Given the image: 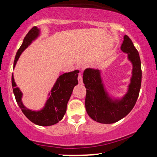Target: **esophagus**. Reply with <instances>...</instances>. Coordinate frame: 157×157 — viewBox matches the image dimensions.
Segmentation results:
<instances>
[{
    "instance_id": "1",
    "label": "esophagus",
    "mask_w": 157,
    "mask_h": 157,
    "mask_svg": "<svg viewBox=\"0 0 157 157\" xmlns=\"http://www.w3.org/2000/svg\"><path fill=\"white\" fill-rule=\"evenodd\" d=\"M77 79H78V82L80 84H82V75H81V74L78 75V77H77Z\"/></svg>"
}]
</instances>
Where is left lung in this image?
Segmentation results:
<instances>
[{"instance_id": "left-lung-1", "label": "left lung", "mask_w": 157, "mask_h": 157, "mask_svg": "<svg viewBox=\"0 0 157 157\" xmlns=\"http://www.w3.org/2000/svg\"><path fill=\"white\" fill-rule=\"evenodd\" d=\"M122 52L128 54L132 63V76L127 93L121 98H111L102 83L101 71L86 68L83 83L86 88V109L89 116L100 123L111 124L125 117L134 107L140 94L142 81L141 61L136 48L128 36H124Z\"/></svg>"}]
</instances>
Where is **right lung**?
<instances>
[{
  "instance_id": "right-lung-1",
  "label": "right lung",
  "mask_w": 157,
  "mask_h": 157,
  "mask_svg": "<svg viewBox=\"0 0 157 157\" xmlns=\"http://www.w3.org/2000/svg\"><path fill=\"white\" fill-rule=\"evenodd\" d=\"M40 32V29L36 26H34L28 32L23 39L22 45L16 54L15 61H14V68L15 67V65L21 53L32 44V41L35 40L38 37ZM78 73V70H75L71 72L64 73L59 76L52 87L51 91L48 94L49 97L46 100L44 107L39 111H32L27 109L23 105L22 102L23 93L21 92L19 88L17 87L12 75V86L17 105H19L20 109L24 113L25 116L36 125L40 126L55 125L62 120L66 113L67 103L72 94L74 87L78 84V80H77Z\"/></svg>"
}]
</instances>
